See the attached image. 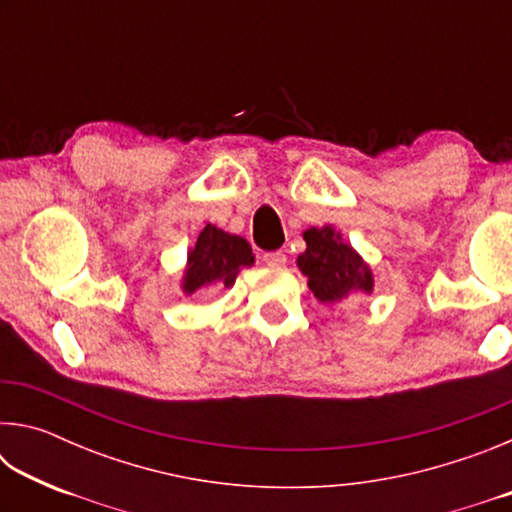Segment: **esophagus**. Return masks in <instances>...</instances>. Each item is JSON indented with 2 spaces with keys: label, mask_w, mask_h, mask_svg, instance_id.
<instances>
[{
  "label": "esophagus",
  "mask_w": 512,
  "mask_h": 512,
  "mask_svg": "<svg viewBox=\"0 0 512 512\" xmlns=\"http://www.w3.org/2000/svg\"><path fill=\"white\" fill-rule=\"evenodd\" d=\"M262 262L271 268H282L284 264H287V255H284L282 250H273V253H264Z\"/></svg>",
  "instance_id": "esophagus-1"
}]
</instances>
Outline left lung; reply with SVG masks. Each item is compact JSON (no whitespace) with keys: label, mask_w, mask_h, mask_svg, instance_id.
<instances>
[{"label":"left lung","mask_w":512,"mask_h":512,"mask_svg":"<svg viewBox=\"0 0 512 512\" xmlns=\"http://www.w3.org/2000/svg\"><path fill=\"white\" fill-rule=\"evenodd\" d=\"M307 250L298 257V268L307 275V287L320 302H339L352 291H372V273L368 264L341 232L332 225L305 230Z\"/></svg>","instance_id":"obj_1"}]
</instances>
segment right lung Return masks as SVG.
Masks as SVG:
<instances>
[{
    "mask_svg": "<svg viewBox=\"0 0 512 512\" xmlns=\"http://www.w3.org/2000/svg\"><path fill=\"white\" fill-rule=\"evenodd\" d=\"M253 264V248L244 237L228 235L207 223L196 239V246L187 255L183 291L192 296L198 289L212 287V284L232 287L241 268Z\"/></svg>",
    "mask_w": 512,
    "mask_h": 512,
    "instance_id": "add662e5",
    "label": "right lung"
}]
</instances>
